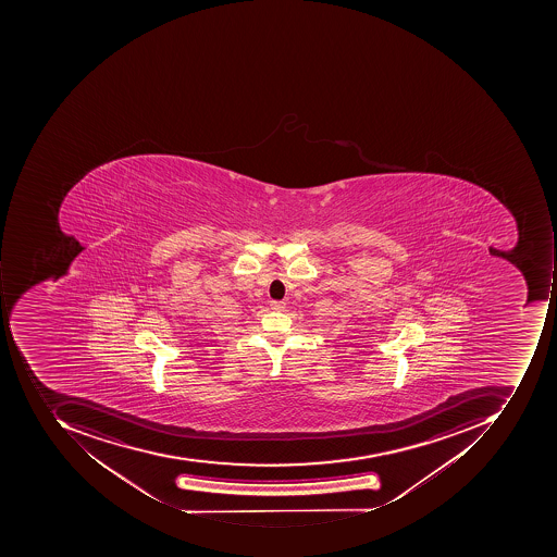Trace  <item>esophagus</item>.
Returning a JSON list of instances; mask_svg holds the SVG:
<instances>
[{"label": "esophagus", "mask_w": 557, "mask_h": 557, "mask_svg": "<svg viewBox=\"0 0 557 557\" xmlns=\"http://www.w3.org/2000/svg\"><path fill=\"white\" fill-rule=\"evenodd\" d=\"M271 309H274V311H284V308H286V302L284 301H271Z\"/></svg>", "instance_id": "esophagus-1"}]
</instances>
